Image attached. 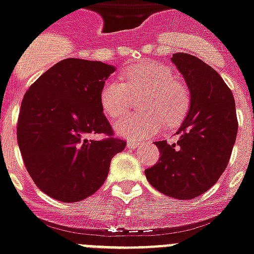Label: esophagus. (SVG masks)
Here are the masks:
<instances>
[{
    "label": "esophagus",
    "mask_w": 254,
    "mask_h": 254,
    "mask_svg": "<svg viewBox=\"0 0 254 254\" xmlns=\"http://www.w3.org/2000/svg\"><path fill=\"white\" fill-rule=\"evenodd\" d=\"M138 146H139V143H138V142H135V141H130V142H127V147H130V148H137Z\"/></svg>",
    "instance_id": "esophagus-1"
}]
</instances>
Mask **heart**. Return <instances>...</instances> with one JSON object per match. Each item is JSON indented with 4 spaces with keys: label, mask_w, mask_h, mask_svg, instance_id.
<instances>
[{
    "label": "heart",
    "mask_w": 254,
    "mask_h": 254,
    "mask_svg": "<svg viewBox=\"0 0 254 254\" xmlns=\"http://www.w3.org/2000/svg\"><path fill=\"white\" fill-rule=\"evenodd\" d=\"M123 79H109L103 84L99 102L103 112L116 119L127 112L131 96L142 98L138 102L137 115H129L117 121L115 129L130 139L152 137L166 127H177L187 117L191 95L185 83L177 80L174 70L162 64L142 63L123 71Z\"/></svg>",
    "instance_id": "heart-1"
}]
</instances>
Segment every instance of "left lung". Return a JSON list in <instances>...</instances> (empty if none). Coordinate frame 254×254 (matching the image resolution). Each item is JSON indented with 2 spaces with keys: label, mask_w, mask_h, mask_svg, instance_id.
Segmentation results:
<instances>
[{
  "label": "left lung",
  "mask_w": 254,
  "mask_h": 254,
  "mask_svg": "<svg viewBox=\"0 0 254 254\" xmlns=\"http://www.w3.org/2000/svg\"><path fill=\"white\" fill-rule=\"evenodd\" d=\"M171 61L189 87L190 108L176 143L155 142L159 162L145 175L163 194L191 199L209 190L227 167L238 134L236 106L222 77L202 60L180 52Z\"/></svg>",
  "instance_id": "obj_1"
}]
</instances>
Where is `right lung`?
I'll return each mask as SVG.
<instances>
[{
    "label": "right lung",
    "instance_id": "1",
    "mask_svg": "<svg viewBox=\"0 0 254 254\" xmlns=\"http://www.w3.org/2000/svg\"><path fill=\"white\" fill-rule=\"evenodd\" d=\"M116 67L66 59L41 74L24 94L16 139L27 172L61 202L87 198L106 181L127 142L115 137L99 94ZM105 135L103 140L92 137Z\"/></svg>",
    "mask_w": 254,
    "mask_h": 254
}]
</instances>
